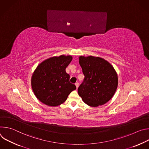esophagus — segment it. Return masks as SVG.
I'll use <instances>...</instances> for the list:
<instances>
[{"instance_id": "34e87169", "label": "esophagus", "mask_w": 149, "mask_h": 149, "mask_svg": "<svg viewBox=\"0 0 149 149\" xmlns=\"http://www.w3.org/2000/svg\"><path fill=\"white\" fill-rule=\"evenodd\" d=\"M75 84V86H76L77 88H78V87H79V83L77 82H76Z\"/></svg>"}]
</instances>
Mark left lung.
Listing matches in <instances>:
<instances>
[{
	"label": "left lung",
	"mask_w": 149,
	"mask_h": 149,
	"mask_svg": "<svg viewBox=\"0 0 149 149\" xmlns=\"http://www.w3.org/2000/svg\"><path fill=\"white\" fill-rule=\"evenodd\" d=\"M79 63L85 76L78 88L83 101L93 107L107 102L118 86V76L114 67L98 56H80Z\"/></svg>",
	"instance_id": "obj_1"
}]
</instances>
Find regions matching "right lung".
Wrapping results in <instances>:
<instances>
[{
    "label": "right lung",
    "mask_w": 149,
    "mask_h": 149,
    "mask_svg": "<svg viewBox=\"0 0 149 149\" xmlns=\"http://www.w3.org/2000/svg\"><path fill=\"white\" fill-rule=\"evenodd\" d=\"M72 59L71 55L48 58L35 69L31 78L32 90L36 98L45 105L56 107L64 102L76 89L70 82L66 68Z\"/></svg>",
    "instance_id": "1"
}]
</instances>
